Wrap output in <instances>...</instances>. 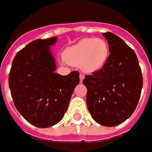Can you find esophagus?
<instances>
[{"label": "esophagus", "instance_id": "1", "mask_svg": "<svg viewBox=\"0 0 152 152\" xmlns=\"http://www.w3.org/2000/svg\"><path fill=\"white\" fill-rule=\"evenodd\" d=\"M79 77H80V82L82 83V82L83 81V79H84V75H83V74H80Z\"/></svg>", "mask_w": 152, "mask_h": 152}]
</instances>
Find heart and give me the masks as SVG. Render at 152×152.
Instances as JSON below:
<instances>
[{
	"label": "heart",
	"instance_id": "heart-1",
	"mask_svg": "<svg viewBox=\"0 0 152 152\" xmlns=\"http://www.w3.org/2000/svg\"><path fill=\"white\" fill-rule=\"evenodd\" d=\"M109 53V45L105 40L84 38L65 50L64 57L69 64L80 66L84 72L94 73L105 65Z\"/></svg>",
	"mask_w": 152,
	"mask_h": 152
}]
</instances>
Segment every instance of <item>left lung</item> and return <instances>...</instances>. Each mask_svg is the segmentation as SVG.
<instances>
[{
    "instance_id": "8db88e82",
    "label": "left lung",
    "mask_w": 152,
    "mask_h": 152,
    "mask_svg": "<svg viewBox=\"0 0 152 152\" xmlns=\"http://www.w3.org/2000/svg\"><path fill=\"white\" fill-rule=\"evenodd\" d=\"M110 55L102 69L85 76L87 105L93 119L105 127L125 122L135 110L143 87L134 51L111 32L103 33Z\"/></svg>"
}]
</instances>
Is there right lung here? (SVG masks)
Masks as SVG:
<instances>
[{
    "instance_id": "obj_1",
    "label": "right lung",
    "mask_w": 152,
    "mask_h": 152,
    "mask_svg": "<svg viewBox=\"0 0 152 152\" xmlns=\"http://www.w3.org/2000/svg\"><path fill=\"white\" fill-rule=\"evenodd\" d=\"M57 37L37 39L20 50L9 74L11 95L18 111L32 125L46 129L59 122L68 109L79 72L67 76L55 72L51 52Z\"/></svg>"
}]
</instances>
